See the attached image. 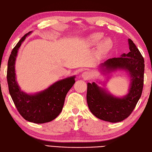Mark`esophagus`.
I'll use <instances>...</instances> for the list:
<instances>
[{
	"instance_id": "obj_1",
	"label": "esophagus",
	"mask_w": 152,
	"mask_h": 152,
	"mask_svg": "<svg viewBox=\"0 0 152 152\" xmlns=\"http://www.w3.org/2000/svg\"><path fill=\"white\" fill-rule=\"evenodd\" d=\"M82 77L85 80H89V79L91 78V74L90 72H87V71H86V72H84L82 73Z\"/></svg>"
}]
</instances>
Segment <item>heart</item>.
Listing matches in <instances>:
<instances>
[{
	"label": "heart",
	"mask_w": 152,
	"mask_h": 152,
	"mask_svg": "<svg viewBox=\"0 0 152 152\" xmlns=\"http://www.w3.org/2000/svg\"><path fill=\"white\" fill-rule=\"evenodd\" d=\"M103 38V35L101 33H96L93 34L88 37V43L91 46L96 45L99 43ZM113 41L110 38H106L103 41H102L98 46V51L101 54H106L108 53L113 47Z\"/></svg>",
	"instance_id": "b5f03b06"
}]
</instances>
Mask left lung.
I'll return each instance as SVG.
<instances>
[{"instance_id":"8db88e82","label":"left lung","mask_w":152,"mask_h":152,"mask_svg":"<svg viewBox=\"0 0 152 152\" xmlns=\"http://www.w3.org/2000/svg\"><path fill=\"white\" fill-rule=\"evenodd\" d=\"M130 52L121 57L109 58L102 66L103 71L124 69L129 72V91L124 97H114L101 88L96 83H88L87 103L92 114L99 119L110 123H118L126 118L141 97L144 86V57L133 41L129 39Z\"/></svg>"}]
</instances>
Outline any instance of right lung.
Here are the masks:
<instances>
[{
	"label": "right lung",
	"instance_id": "obj_1",
	"mask_svg": "<svg viewBox=\"0 0 152 152\" xmlns=\"http://www.w3.org/2000/svg\"><path fill=\"white\" fill-rule=\"evenodd\" d=\"M30 33L24 35L12 50L8 62L7 82L9 93L19 113L26 121L41 124L54 120L61 113L68 91L75 83V76L59 80L34 95L21 90L16 82L15 61L21 44Z\"/></svg>",
	"mask_w": 152,
	"mask_h": 152
}]
</instances>
